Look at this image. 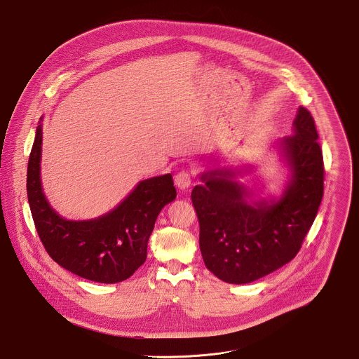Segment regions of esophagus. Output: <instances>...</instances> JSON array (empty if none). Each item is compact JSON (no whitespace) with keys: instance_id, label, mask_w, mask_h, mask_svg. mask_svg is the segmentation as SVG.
Instances as JSON below:
<instances>
[{"instance_id":"obj_1","label":"esophagus","mask_w":359,"mask_h":359,"mask_svg":"<svg viewBox=\"0 0 359 359\" xmlns=\"http://www.w3.org/2000/svg\"><path fill=\"white\" fill-rule=\"evenodd\" d=\"M191 175L189 170H182L179 172L176 176H175V184L179 190L184 191V190H189L190 186H191Z\"/></svg>"}]
</instances>
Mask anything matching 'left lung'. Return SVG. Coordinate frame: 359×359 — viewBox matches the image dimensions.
<instances>
[{
	"label": "left lung",
	"instance_id": "8db88e82",
	"mask_svg": "<svg viewBox=\"0 0 359 359\" xmlns=\"http://www.w3.org/2000/svg\"><path fill=\"white\" fill-rule=\"evenodd\" d=\"M314 118L299 107L294 134L280 140L291 179L276 199L248 201L232 169L201 175L191 193L206 268L225 283L248 284L288 264L302 248L324 195V161Z\"/></svg>",
	"mask_w": 359,
	"mask_h": 359
}]
</instances>
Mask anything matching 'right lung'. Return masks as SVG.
<instances>
[{"label": "right lung", "mask_w": 359, "mask_h": 359, "mask_svg": "<svg viewBox=\"0 0 359 359\" xmlns=\"http://www.w3.org/2000/svg\"><path fill=\"white\" fill-rule=\"evenodd\" d=\"M42 124L27 166V196L39 239L60 266L78 276L113 284L133 276L146 261L147 242L163 208L176 198L172 175L139 182L118 206L94 220L62 219L41 184Z\"/></svg>", "instance_id": "add662e5"}]
</instances>
